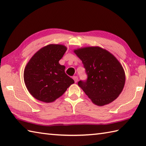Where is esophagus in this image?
I'll use <instances>...</instances> for the list:
<instances>
[{
  "instance_id": "obj_1",
  "label": "esophagus",
  "mask_w": 146,
  "mask_h": 146,
  "mask_svg": "<svg viewBox=\"0 0 146 146\" xmlns=\"http://www.w3.org/2000/svg\"><path fill=\"white\" fill-rule=\"evenodd\" d=\"M73 78L74 81H75V83H76L77 82H78V77H77L76 76H73Z\"/></svg>"
}]
</instances>
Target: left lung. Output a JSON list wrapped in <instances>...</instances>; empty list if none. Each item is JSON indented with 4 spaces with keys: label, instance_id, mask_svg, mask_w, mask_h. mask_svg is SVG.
<instances>
[{
    "label": "left lung",
    "instance_id": "1",
    "mask_svg": "<svg viewBox=\"0 0 146 146\" xmlns=\"http://www.w3.org/2000/svg\"><path fill=\"white\" fill-rule=\"evenodd\" d=\"M85 68L88 78L78 85L95 105L104 106L119 97L124 87V70L114 56L99 46L74 50Z\"/></svg>",
    "mask_w": 146,
    "mask_h": 146
}]
</instances>
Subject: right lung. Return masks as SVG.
<instances>
[{
    "instance_id": "1",
    "label": "right lung",
    "mask_w": 146,
    "mask_h": 146,
    "mask_svg": "<svg viewBox=\"0 0 146 146\" xmlns=\"http://www.w3.org/2000/svg\"><path fill=\"white\" fill-rule=\"evenodd\" d=\"M66 50L64 45L51 44L30 59L24 71V80L34 98L45 103L53 102L75 83L65 73V66L59 63Z\"/></svg>"
}]
</instances>
